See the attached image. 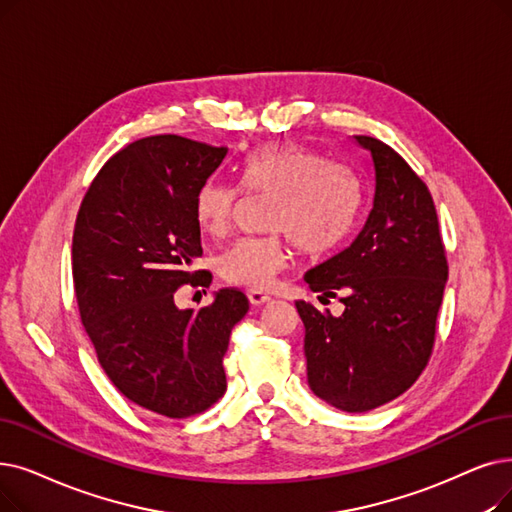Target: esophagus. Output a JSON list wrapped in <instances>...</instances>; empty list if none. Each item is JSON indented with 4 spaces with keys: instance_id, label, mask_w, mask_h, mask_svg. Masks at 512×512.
<instances>
[{
    "instance_id": "obj_1",
    "label": "esophagus",
    "mask_w": 512,
    "mask_h": 512,
    "mask_svg": "<svg viewBox=\"0 0 512 512\" xmlns=\"http://www.w3.org/2000/svg\"><path fill=\"white\" fill-rule=\"evenodd\" d=\"M247 295H249V301H251V305H255V307L270 301V295H268V293H263V291H259V288H251V291H249Z\"/></svg>"
}]
</instances>
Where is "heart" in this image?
<instances>
[{
	"label": "heart",
	"instance_id": "1",
	"mask_svg": "<svg viewBox=\"0 0 512 512\" xmlns=\"http://www.w3.org/2000/svg\"><path fill=\"white\" fill-rule=\"evenodd\" d=\"M251 194L274 196L270 236L240 238L219 257L226 282L268 288L286 268V238L303 255L328 253L347 238L360 211V184L330 165L322 154L299 144H276L251 152L238 167ZM238 207V192L221 180H209L196 196V221L209 236H224Z\"/></svg>",
	"mask_w": 512,
	"mask_h": 512
}]
</instances>
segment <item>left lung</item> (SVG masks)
<instances>
[{"label": "left lung", "mask_w": 512, "mask_h": 512, "mask_svg": "<svg viewBox=\"0 0 512 512\" xmlns=\"http://www.w3.org/2000/svg\"><path fill=\"white\" fill-rule=\"evenodd\" d=\"M353 140L370 163L372 209L345 251L305 274L320 301L339 297L345 311L335 318L309 301L295 305L311 391L343 412H368L427 368L448 259L427 184L385 142Z\"/></svg>", "instance_id": "obj_1"}]
</instances>
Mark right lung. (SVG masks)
I'll return each mask as SVG.
<instances>
[{"label": "right lung", "instance_id": "obj_1", "mask_svg": "<svg viewBox=\"0 0 512 512\" xmlns=\"http://www.w3.org/2000/svg\"><path fill=\"white\" fill-rule=\"evenodd\" d=\"M228 148L150 136L110 157L87 188L73 234V282L83 328L113 385L154 414L188 418L226 393L230 332L249 311L238 288L177 309L201 249L196 196Z\"/></svg>", "mask_w": 512, "mask_h": 512}]
</instances>
